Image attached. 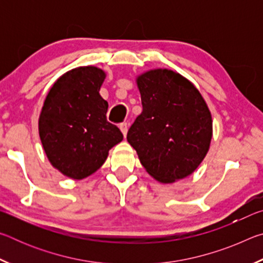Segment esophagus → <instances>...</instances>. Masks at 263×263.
Instances as JSON below:
<instances>
[{
  "label": "esophagus",
  "instance_id": "esophagus-1",
  "mask_svg": "<svg viewBox=\"0 0 263 263\" xmlns=\"http://www.w3.org/2000/svg\"><path fill=\"white\" fill-rule=\"evenodd\" d=\"M127 127H128L127 123H122L121 125H119V128H121V131H122V133L124 135V137H125L126 133H127Z\"/></svg>",
  "mask_w": 263,
  "mask_h": 263
}]
</instances>
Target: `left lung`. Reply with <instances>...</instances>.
<instances>
[{"label": "left lung", "instance_id": "1", "mask_svg": "<svg viewBox=\"0 0 263 263\" xmlns=\"http://www.w3.org/2000/svg\"><path fill=\"white\" fill-rule=\"evenodd\" d=\"M137 84L142 111L128 128L127 141L155 180L184 179L210 147L212 118L205 101L193 83L169 69L146 72Z\"/></svg>", "mask_w": 263, "mask_h": 263}]
</instances>
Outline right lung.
Instances as JSON below:
<instances>
[{
	"instance_id": "right-lung-1",
	"label": "right lung",
	"mask_w": 263,
	"mask_h": 263,
	"mask_svg": "<svg viewBox=\"0 0 263 263\" xmlns=\"http://www.w3.org/2000/svg\"><path fill=\"white\" fill-rule=\"evenodd\" d=\"M103 70L87 66L57 80L39 117V137L53 167L74 180L95 173L111 147L123 140L106 121L108 102L100 95Z\"/></svg>"
}]
</instances>
